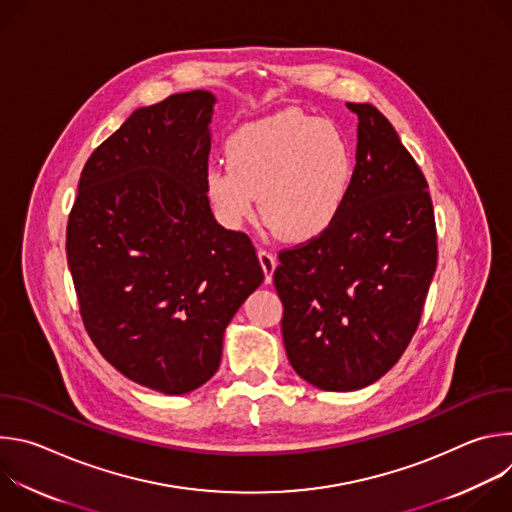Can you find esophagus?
<instances>
[{
    "instance_id": "1",
    "label": "esophagus",
    "mask_w": 512,
    "mask_h": 512,
    "mask_svg": "<svg viewBox=\"0 0 512 512\" xmlns=\"http://www.w3.org/2000/svg\"><path fill=\"white\" fill-rule=\"evenodd\" d=\"M257 255H259L261 267H263V271H265V281L269 283V281L273 279V271H275V267H277V259H275V255H273L269 249H259Z\"/></svg>"
}]
</instances>
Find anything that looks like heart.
Segmentation results:
<instances>
[{
	"instance_id": "b5f03b06",
	"label": "heart",
	"mask_w": 512,
	"mask_h": 512,
	"mask_svg": "<svg viewBox=\"0 0 512 512\" xmlns=\"http://www.w3.org/2000/svg\"><path fill=\"white\" fill-rule=\"evenodd\" d=\"M227 168L204 180L216 214L239 227L255 214L277 237L304 243L338 218L352 182V152L328 121L287 111L239 127L225 145Z\"/></svg>"
}]
</instances>
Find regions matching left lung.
Here are the masks:
<instances>
[{"label": "left lung", "mask_w": 512, "mask_h": 512, "mask_svg": "<svg viewBox=\"0 0 512 512\" xmlns=\"http://www.w3.org/2000/svg\"><path fill=\"white\" fill-rule=\"evenodd\" d=\"M358 115L346 202L320 237L279 251L273 273L294 371L324 391L379 381L409 346L437 265L427 180L389 119Z\"/></svg>", "instance_id": "left-lung-1"}]
</instances>
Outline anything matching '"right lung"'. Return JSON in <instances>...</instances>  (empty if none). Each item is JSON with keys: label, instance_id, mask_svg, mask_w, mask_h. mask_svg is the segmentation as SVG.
Segmentation results:
<instances>
[{"label": "right lung", "instance_id": "1", "mask_svg": "<svg viewBox=\"0 0 512 512\" xmlns=\"http://www.w3.org/2000/svg\"><path fill=\"white\" fill-rule=\"evenodd\" d=\"M214 95L141 107L87 160L66 257L83 324L127 379L182 395L221 364L223 334L263 281L251 239L206 196Z\"/></svg>", "mask_w": 512, "mask_h": 512}]
</instances>
